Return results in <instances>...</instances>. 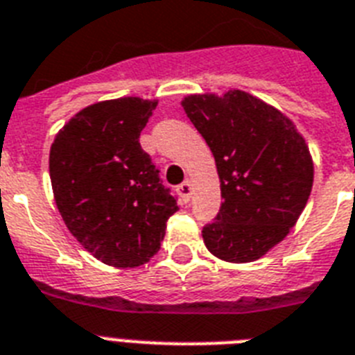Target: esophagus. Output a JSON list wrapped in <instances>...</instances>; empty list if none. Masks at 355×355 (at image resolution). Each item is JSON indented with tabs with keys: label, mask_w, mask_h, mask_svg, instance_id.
Segmentation results:
<instances>
[{
	"label": "esophagus",
	"mask_w": 355,
	"mask_h": 355,
	"mask_svg": "<svg viewBox=\"0 0 355 355\" xmlns=\"http://www.w3.org/2000/svg\"><path fill=\"white\" fill-rule=\"evenodd\" d=\"M175 192H178L180 198L187 203V201H190V196H192V183H190V181H183V183L175 189Z\"/></svg>",
	"instance_id": "esophagus-1"
}]
</instances>
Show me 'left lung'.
I'll return each mask as SVG.
<instances>
[{
  "label": "left lung",
  "instance_id": "left-lung-1",
  "mask_svg": "<svg viewBox=\"0 0 355 355\" xmlns=\"http://www.w3.org/2000/svg\"><path fill=\"white\" fill-rule=\"evenodd\" d=\"M219 175L221 209L203 228L205 247L227 263H250L288 236L314 184V161L294 121L263 99L232 89L184 96Z\"/></svg>",
  "mask_w": 355,
  "mask_h": 355
}]
</instances>
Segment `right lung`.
<instances>
[{"label": "right lung", "instance_id": "1", "mask_svg": "<svg viewBox=\"0 0 355 355\" xmlns=\"http://www.w3.org/2000/svg\"><path fill=\"white\" fill-rule=\"evenodd\" d=\"M157 99L118 98L79 110L49 156L55 207L70 234L116 268L150 261L178 203L139 145Z\"/></svg>", "mask_w": 355, "mask_h": 355}]
</instances>
